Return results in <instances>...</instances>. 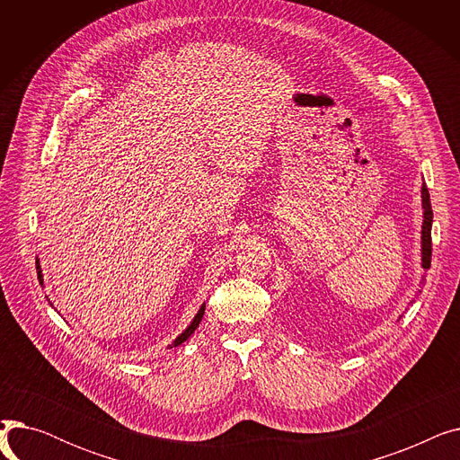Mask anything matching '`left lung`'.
<instances>
[{
  "label": "left lung",
  "instance_id": "1",
  "mask_svg": "<svg viewBox=\"0 0 460 460\" xmlns=\"http://www.w3.org/2000/svg\"><path fill=\"white\" fill-rule=\"evenodd\" d=\"M421 198H423V231H421V253H423V269H430V257H432V240H430V227H432V208H430V198L429 190L423 182L421 188ZM421 293V291H420Z\"/></svg>",
  "mask_w": 460,
  "mask_h": 460
}]
</instances>
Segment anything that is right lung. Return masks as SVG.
Here are the masks:
<instances>
[{"label":"right lung","mask_w":460,"mask_h":460,"mask_svg":"<svg viewBox=\"0 0 460 460\" xmlns=\"http://www.w3.org/2000/svg\"><path fill=\"white\" fill-rule=\"evenodd\" d=\"M37 272H39V281L42 283V274H40V267H39V262H37ZM203 313H205V305H201V309L198 311V315H196V319H193L191 321V324L177 337V340L173 341V345L172 347H179V345H182L186 340H188V337L193 333V332H196V328L199 326V323H201V319H203Z\"/></svg>","instance_id":"add662e5"}]
</instances>
